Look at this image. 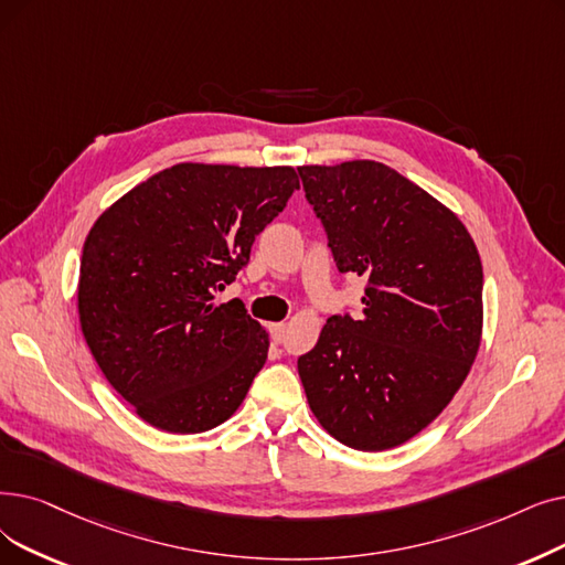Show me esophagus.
Masks as SVG:
<instances>
[{
  "label": "esophagus",
  "mask_w": 565,
  "mask_h": 565,
  "mask_svg": "<svg viewBox=\"0 0 565 565\" xmlns=\"http://www.w3.org/2000/svg\"><path fill=\"white\" fill-rule=\"evenodd\" d=\"M269 337H273L275 343H281L286 337V323H273L269 326Z\"/></svg>",
  "instance_id": "1"
}]
</instances>
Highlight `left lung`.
Listing matches in <instances>:
<instances>
[{
	"instance_id": "1",
	"label": "left lung",
	"mask_w": 565,
	"mask_h": 565,
	"mask_svg": "<svg viewBox=\"0 0 565 565\" xmlns=\"http://www.w3.org/2000/svg\"><path fill=\"white\" fill-rule=\"evenodd\" d=\"M341 275L364 277L362 313L330 316L298 358L307 402L339 444H406L469 374L482 334V263L459 218L379 161L302 166Z\"/></svg>"
}]
</instances>
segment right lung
I'll use <instances>...</instances> for the list:
<instances>
[{"instance_id": "1", "label": "right lung", "mask_w": 565, "mask_h": 565, "mask_svg": "<svg viewBox=\"0 0 565 565\" xmlns=\"http://www.w3.org/2000/svg\"><path fill=\"white\" fill-rule=\"evenodd\" d=\"M296 189L290 166L178 163L96 218L81 258V328L145 423L199 434L247 397L269 339L242 300L216 305L214 292L247 267Z\"/></svg>"}]
</instances>
